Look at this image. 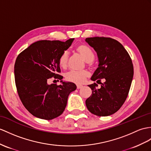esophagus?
Masks as SVG:
<instances>
[{
    "instance_id": "obj_1",
    "label": "esophagus",
    "mask_w": 151,
    "mask_h": 151,
    "mask_svg": "<svg viewBox=\"0 0 151 151\" xmlns=\"http://www.w3.org/2000/svg\"><path fill=\"white\" fill-rule=\"evenodd\" d=\"M83 87V86L80 85V84H78V85H77V88H78V89H80V88H82Z\"/></svg>"
}]
</instances>
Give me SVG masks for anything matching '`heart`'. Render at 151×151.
Listing matches in <instances>:
<instances>
[{
    "label": "heart",
    "instance_id": "b5f03b06",
    "mask_svg": "<svg viewBox=\"0 0 151 151\" xmlns=\"http://www.w3.org/2000/svg\"><path fill=\"white\" fill-rule=\"evenodd\" d=\"M76 50L79 52L84 60L87 62H91L94 60V53L89 47L85 45H79L76 47ZM69 53L68 51H64L59 58V65L61 68H65L67 67ZM89 76V72L86 70H70L65 73V78L67 80L75 83H82L87 77Z\"/></svg>",
    "mask_w": 151,
    "mask_h": 151
}]
</instances>
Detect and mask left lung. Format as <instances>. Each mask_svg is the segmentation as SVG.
<instances>
[{
	"label": "left lung",
	"instance_id": "1",
	"mask_svg": "<svg viewBox=\"0 0 151 151\" xmlns=\"http://www.w3.org/2000/svg\"><path fill=\"white\" fill-rule=\"evenodd\" d=\"M97 52L99 65L91 78L101 84L88 85L92 95L86 100L88 109L94 115L106 116L121 108L128 95L134 70L132 60L120 42L111 38L93 37L85 40ZM101 79L104 80L101 83Z\"/></svg>",
	"mask_w": 151,
	"mask_h": 151
}]
</instances>
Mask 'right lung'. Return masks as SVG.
I'll return each mask as SVG.
<instances>
[{
  "label": "right lung",
  "instance_id": "add662e5",
  "mask_svg": "<svg viewBox=\"0 0 151 151\" xmlns=\"http://www.w3.org/2000/svg\"><path fill=\"white\" fill-rule=\"evenodd\" d=\"M73 40H40L17 58L14 73L18 95L24 107L37 118L52 120L61 115L69 94L76 89L74 83L63 81V76L58 73L61 72L59 58ZM52 77L61 80L62 84L49 85L47 81Z\"/></svg>",
  "mask_w": 151,
  "mask_h": 151
}]
</instances>
